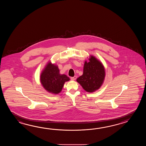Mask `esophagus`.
<instances>
[{
    "label": "esophagus",
    "mask_w": 146,
    "mask_h": 146,
    "mask_svg": "<svg viewBox=\"0 0 146 146\" xmlns=\"http://www.w3.org/2000/svg\"><path fill=\"white\" fill-rule=\"evenodd\" d=\"M76 78H77V76H74V77H73L70 78L72 80H74L76 79Z\"/></svg>",
    "instance_id": "obj_1"
}]
</instances>
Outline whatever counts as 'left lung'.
I'll return each instance as SVG.
<instances>
[{
    "label": "left lung",
    "instance_id": "obj_1",
    "mask_svg": "<svg viewBox=\"0 0 146 146\" xmlns=\"http://www.w3.org/2000/svg\"><path fill=\"white\" fill-rule=\"evenodd\" d=\"M105 70L102 64L94 56L89 62H85L84 73L78 78L77 81L88 92H93L102 86L105 78Z\"/></svg>",
    "mask_w": 146,
    "mask_h": 146
}]
</instances>
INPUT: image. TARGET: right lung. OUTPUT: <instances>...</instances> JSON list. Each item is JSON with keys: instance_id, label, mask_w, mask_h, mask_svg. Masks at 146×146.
Instances as JSON below:
<instances>
[{"instance_id": "1", "label": "right lung", "mask_w": 146, "mask_h": 146, "mask_svg": "<svg viewBox=\"0 0 146 146\" xmlns=\"http://www.w3.org/2000/svg\"><path fill=\"white\" fill-rule=\"evenodd\" d=\"M69 80L66 74H60L58 67L50 62L47 64L40 75V82L44 89L54 94L60 92L65 82Z\"/></svg>"}]
</instances>
